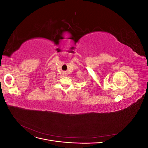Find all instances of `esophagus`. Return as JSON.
<instances>
[{
    "label": "esophagus",
    "mask_w": 148,
    "mask_h": 148,
    "mask_svg": "<svg viewBox=\"0 0 148 148\" xmlns=\"http://www.w3.org/2000/svg\"><path fill=\"white\" fill-rule=\"evenodd\" d=\"M64 76H66V73H64Z\"/></svg>",
    "instance_id": "1"
}]
</instances>
